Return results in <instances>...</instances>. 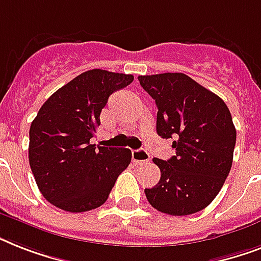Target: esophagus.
Wrapping results in <instances>:
<instances>
[{"label": "esophagus", "mask_w": 261, "mask_h": 261, "mask_svg": "<svg viewBox=\"0 0 261 261\" xmlns=\"http://www.w3.org/2000/svg\"><path fill=\"white\" fill-rule=\"evenodd\" d=\"M131 157H133V163L134 164H142L147 163L150 160V155L146 150L139 149V150H133L131 151Z\"/></svg>", "instance_id": "34e87169"}]
</instances>
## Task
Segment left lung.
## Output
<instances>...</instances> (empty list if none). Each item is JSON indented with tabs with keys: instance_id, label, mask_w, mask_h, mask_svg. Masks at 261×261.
Segmentation results:
<instances>
[{
	"instance_id": "obj_1",
	"label": "left lung",
	"mask_w": 261,
	"mask_h": 261,
	"mask_svg": "<svg viewBox=\"0 0 261 261\" xmlns=\"http://www.w3.org/2000/svg\"><path fill=\"white\" fill-rule=\"evenodd\" d=\"M155 100L157 134L174 138L176 154L154 159L161 178L145 194L155 210L190 215L210 204L222 188L233 163L236 128L222 98L182 73L139 75Z\"/></svg>"
}]
</instances>
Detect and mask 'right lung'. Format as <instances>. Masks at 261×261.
<instances>
[{"mask_svg":"<svg viewBox=\"0 0 261 261\" xmlns=\"http://www.w3.org/2000/svg\"><path fill=\"white\" fill-rule=\"evenodd\" d=\"M123 73L93 69L53 93L30 128L31 171L46 200L69 213L106 203L131 151L90 143L108 97L133 83Z\"/></svg>","mask_w":261,"mask_h":261,"instance_id":"1","label":"right lung"}]
</instances>
